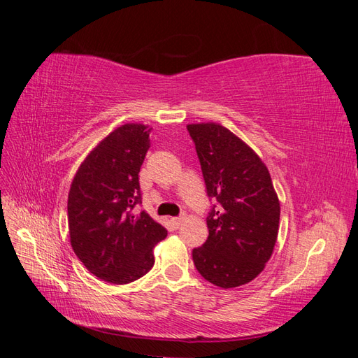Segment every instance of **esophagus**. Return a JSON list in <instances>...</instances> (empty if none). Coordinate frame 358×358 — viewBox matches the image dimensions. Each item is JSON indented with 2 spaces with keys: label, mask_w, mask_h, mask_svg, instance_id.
Here are the masks:
<instances>
[{
  "label": "esophagus",
  "mask_w": 358,
  "mask_h": 358,
  "mask_svg": "<svg viewBox=\"0 0 358 358\" xmlns=\"http://www.w3.org/2000/svg\"><path fill=\"white\" fill-rule=\"evenodd\" d=\"M183 220H185V215H180V216H176V218H171V222H173V225L179 227L183 222Z\"/></svg>",
  "instance_id": "34e87169"
}]
</instances>
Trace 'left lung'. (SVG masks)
<instances>
[{
	"instance_id": "obj_1",
	"label": "left lung",
	"mask_w": 358,
	"mask_h": 358,
	"mask_svg": "<svg viewBox=\"0 0 358 358\" xmlns=\"http://www.w3.org/2000/svg\"><path fill=\"white\" fill-rule=\"evenodd\" d=\"M200 159L210 209L209 237L192 249L199 273L210 284L234 288L263 272L278 239L280 206L264 162L230 129L187 125Z\"/></svg>"
}]
</instances>
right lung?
Returning a JSON list of instances; mask_svg holds the SVG:
<instances>
[{"label":"right lung","mask_w":358,"mask_h":358,"mask_svg":"<svg viewBox=\"0 0 358 358\" xmlns=\"http://www.w3.org/2000/svg\"><path fill=\"white\" fill-rule=\"evenodd\" d=\"M150 128L125 124L104 137L76 171L69 192V230L74 254L106 282L124 285L152 268L154 246L167 230L136 204L138 171L150 146Z\"/></svg>","instance_id":"1"}]
</instances>
